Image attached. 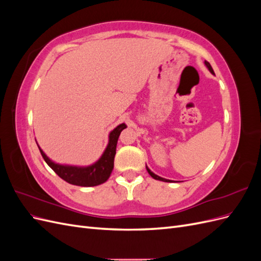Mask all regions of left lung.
Returning a JSON list of instances; mask_svg holds the SVG:
<instances>
[{
  "label": "left lung",
  "mask_w": 261,
  "mask_h": 261,
  "mask_svg": "<svg viewBox=\"0 0 261 261\" xmlns=\"http://www.w3.org/2000/svg\"><path fill=\"white\" fill-rule=\"evenodd\" d=\"M204 64H206V66L208 67V69L210 70V72L212 73V74H215V72H213V69H212V67H211V65H210V63L209 62H207V61H204ZM146 168H147V165H146ZM147 171H148V173L150 175H151V177H153L154 179H158V180H162V181H171L170 179H165V178H163V177H160V176H158V175H155L153 172H151L150 171L148 168H147Z\"/></svg>",
  "instance_id": "left-lung-1"
}]
</instances>
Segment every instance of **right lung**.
Segmentation results:
<instances>
[{
	"instance_id": "right-lung-1",
	"label": "right lung",
	"mask_w": 261,
	"mask_h": 261,
	"mask_svg": "<svg viewBox=\"0 0 261 261\" xmlns=\"http://www.w3.org/2000/svg\"><path fill=\"white\" fill-rule=\"evenodd\" d=\"M126 128V125L120 124L110 133L109 144L105 150L103 154L100 159L89 167H73V165H62L59 163H54L50 160L45 153L39 147L41 155L46 162V164L57 173V174L69 184L77 186H97L108 180L114 167V156L116 153V144L118 136L121 132ZM38 145V144H37Z\"/></svg>"
}]
</instances>
